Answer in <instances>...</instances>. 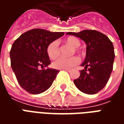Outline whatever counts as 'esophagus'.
Listing matches in <instances>:
<instances>
[{
	"instance_id": "1",
	"label": "esophagus",
	"mask_w": 124,
	"mask_h": 124,
	"mask_svg": "<svg viewBox=\"0 0 124 124\" xmlns=\"http://www.w3.org/2000/svg\"><path fill=\"white\" fill-rule=\"evenodd\" d=\"M64 70L67 71V72H70V71L72 70V69H71V68H69V69H64Z\"/></svg>"
}]
</instances>
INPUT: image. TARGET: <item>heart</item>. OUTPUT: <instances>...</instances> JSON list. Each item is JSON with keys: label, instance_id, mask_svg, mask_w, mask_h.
I'll list each match as a JSON object with an SVG mask.
<instances>
[{"label": "heart", "instance_id": "obj_1", "mask_svg": "<svg viewBox=\"0 0 124 124\" xmlns=\"http://www.w3.org/2000/svg\"><path fill=\"white\" fill-rule=\"evenodd\" d=\"M64 42L65 43L70 44V46H72L75 52H79L77 47L80 46V42L78 38L74 36H70L68 38H66ZM46 52L50 59H55L59 56V46L56 41H53L49 44L46 48ZM79 62H80V60L76 56H72L70 58L60 57L52 63V66L56 69L64 70V69H68V68H70L77 65Z\"/></svg>", "mask_w": 124, "mask_h": 124}]
</instances>
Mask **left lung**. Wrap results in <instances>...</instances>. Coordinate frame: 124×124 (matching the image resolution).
<instances>
[{"label": "left lung", "mask_w": 124, "mask_h": 124, "mask_svg": "<svg viewBox=\"0 0 124 124\" xmlns=\"http://www.w3.org/2000/svg\"><path fill=\"white\" fill-rule=\"evenodd\" d=\"M86 43V54L81 66L79 78L74 80L76 86L87 94H95L106 85L113 70L115 54L113 44L108 37L95 30H84L80 32H68Z\"/></svg>", "instance_id": "1"}]
</instances>
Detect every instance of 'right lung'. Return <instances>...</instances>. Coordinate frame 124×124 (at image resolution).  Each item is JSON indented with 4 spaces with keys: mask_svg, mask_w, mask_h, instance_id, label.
<instances>
[{
    "mask_svg": "<svg viewBox=\"0 0 124 124\" xmlns=\"http://www.w3.org/2000/svg\"><path fill=\"white\" fill-rule=\"evenodd\" d=\"M64 34L34 28L23 33L12 44L10 51L11 67L18 84L28 93H42L56 78L59 70L44 68L50 64L46 48Z\"/></svg>",
    "mask_w": 124,
    "mask_h": 124,
    "instance_id": "obj_1",
    "label": "right lung"
}]
</instances>
